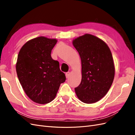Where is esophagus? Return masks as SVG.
<instances>
[{
    "label": "esophagus",
    "mask_w": 135,
    "mask_h": 135,
    "mask_svg": "<svg viewBox=\"0 0 135 135\" xmlns=\"http://www.w3.org/2000/svg\"><path fill=\"white\" fill-rule=\"evenodd\" d=\"M70 72H67V73H66V74H65V75H66V78H68L69 77V75H70Z\"/></svg>",
    "instance_id": "1"
}]
</instances>
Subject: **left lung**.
I'll return each instance as SVG.
<instances>
[{"label": "left lung", "instance_id": "1", "mask_svg": "<svg viewBox=\"0 0 135 135\" xmlns=\"http://www.w3.org/2000/svg\"><path fill=\"white\" fill-rule=\"evenodd\" d=\"M81 62V80L75 88L78 99L86 104L99 101L111 87L115 74L114 61L108 45L86 34L73 42Z\"/></svg>", "mask_w": 135, "mask_h": 135}]
</instances>
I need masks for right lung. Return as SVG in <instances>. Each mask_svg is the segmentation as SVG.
<instances>
[{
  "instance_id": "right-lung-1",
  "label": "right lung",
  "mask_w": 135,
  "mask_h": 135,
  "mask_svg": "<svg viewBox=\"0 0 135 135\" xmlns=\"http://www.w3.org/2000/svg\"><path fill=\"white\" fill-rule=\"evenodd\" d=\"M56 43L55 39L39 36L26 42L18 53V78L26 95L35 103H50L66 80L59 61L53 60L51 55Z\"/></svg>"
}]
</instances>
